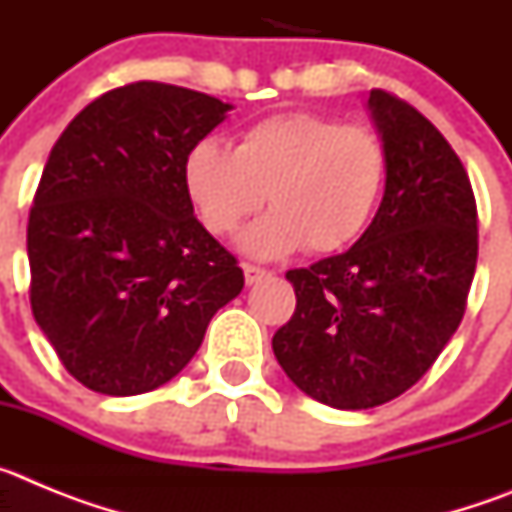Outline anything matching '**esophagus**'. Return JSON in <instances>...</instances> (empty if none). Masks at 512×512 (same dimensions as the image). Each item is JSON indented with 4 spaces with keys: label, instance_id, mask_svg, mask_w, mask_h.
Masks as SVG:
<instances>
[{
    "label": "esophagus",
    "instance_id": "obj_1",
    "mask_svg": "<svg viewBox=\"0 0 512 512\" xmlns=\"http://www.w3.org/2000/svg\"><path fill=\"white\" fill-rule=\"evenodd\" d=\"M243 274H246V284H256V282H261V279L269 277V269H264V266L243 264Z\"/></svg>",
    "mask_w": 512,
    "mask_h": 512
}]
</instances>
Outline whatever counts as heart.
I'll use <instances>...</instances> for the list:
<instances>
[{
  "label": "heart",
  "instance_id": "obj_1",
  "mask_svg": "<svg viewBox=\"0 0 512 512\" xmlns=\"http://www.w3.org/2000/svg\"><path fill=\"white\" fill-rule=\"evenodd\" d=\"M384 176L387 151L374 130L315 112L264 117L235 148L202 138L184 158V189L210 233H233L269 200V215L241 235L259 259L348 248L372 220Z\"/></svg>",
  "mask_w": 512,
  "mask_h": 512
}]
</instances>
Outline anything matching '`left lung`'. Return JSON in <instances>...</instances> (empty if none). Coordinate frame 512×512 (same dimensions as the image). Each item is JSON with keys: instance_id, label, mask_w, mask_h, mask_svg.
<instances>
[{"instance_id": "1", "label": "left lung", "mask_w": 512, "mask_h": 512, "mask_svg": "<svg viewBox=\"0 0 512 512\" xmlns=\"http://www.w3.org/2000/svg\"><path fill=\"white\" fill-rule=\"evenodd\" d=\"M387 151L372 225L346 253L287 271L295 315L271 338L312 400L366 410L395 400L459 328L477 269V202L449 140L413 104L369 94Z\"/></svg>"}]
</instances>
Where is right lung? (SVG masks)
Here are the masks:
<instances>
[{
    "mask_svg": "<svg viewBox=\"0 0 512 512\" xmlns=\"http://www.w3.org/2000/svg\"><path fill=\"white\" fill-rule=\"evenodd\" d=\"M230 104L135 81L56 140L27 220L30 307L66 372L99 395L151 392L189 364L243 269L202 228L184 158Z\"/></svg>",
    "mask_w": 512,
    "mask_h": 512,
    "instance_id": "obj_1",
    "label": "right lung"
}]
</instances>
